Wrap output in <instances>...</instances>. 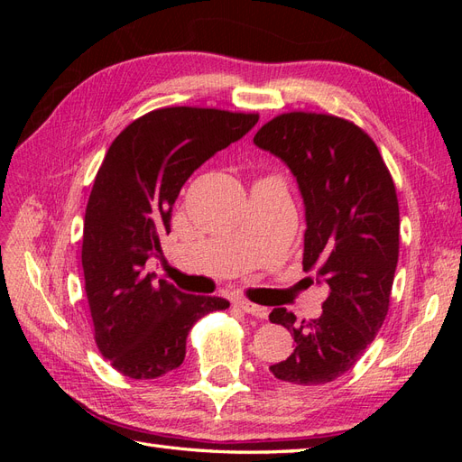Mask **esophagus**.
I'll list each match as a JSON object with an SVG mask.
<instances>
[{
  "instance_id": "34e87169",
  "label": "esophagus",
  "mask_w": 462,
  "mask_h": 462,
  "mask_svg": "<svg viewBox=\"0 0 462 462\" xmlns=\"http://www.w3.org/2000/svg\"><path fill=\"white\" fill-rule=\"evenodd\" d=\"M235 306H239V309H241L243 312H246V314H250V316H254V318H260V319L268 318V314H270L268 309H265V306H258V304L248 302V300H245V299L235 300Z\"/></svg>"
}]
</instances>
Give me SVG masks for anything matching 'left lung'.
I'll return each mask as SVG.
<instances>
[{"label": "left lung", "instance_id": "obj_1", "mask_svg": "<svg viewBox=\"0 0 462 462\" xmlns=\"http://www.w3.org/2000/svg\"><path fill=\"white\" fill-rule=\"evenodd\" d=\"M254 144L295 175L306 217L304 272L329 289L319 318L297 321L287 309L272 310L295 351L270 372L295 385L328 383L356 365L389 310L399 258L393 179L372 138L335 116H277Z\"/></svg>", "mask_w": 462, "mask_h": 462}]
</instances>
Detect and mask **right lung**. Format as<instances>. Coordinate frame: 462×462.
<instances>
[{
    "label": "right lung",
    "instance_id": "add662e5",
    "mask_svg": "<svg viewBox=\"0 0 462 462\" xmlns=\"http://www.w3.org/2000/svg\"><path fill=\"white\" fill-rule=\"evenodd\" d=\"M258 123L256 114L206 107L153 109L111 143L87 204L82 270L94 339L106 360L133 380L183 365L197 321L226 310L221 297L187 295L153 282L146 262L162 256L180 189L199 167Z\"/></svg>",
    "mask_w": 462,
    "mask_h": 462
}]
</instances>
